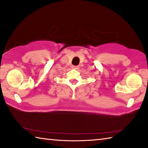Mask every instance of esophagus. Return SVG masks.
I'll list each match as a JSON object with an SVG mask.
<instances>
[{
  "instance_id": "obj_1",
  "label": "esophagus",
  "mask_w": 148,
  "mask_h": 148,
  "mask_svg": "<svg viewBox=\"0 0 148 148\" xmlns=\"http://www.w3.org/2000/svg\"><path fill=\"white\" fill-rule=\"evenodd\" d=\"M72 68H73V69H77V68H78V66H72Z\"/></svg>"
}]
</instances>
